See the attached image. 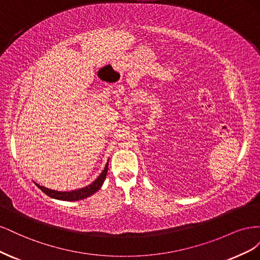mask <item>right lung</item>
<instances>
[{
  "instance_id": "right-lung-1",
  "label": "right lung",
  "mask_w": 260,
  "mask_h": 260,
  "mask_svg": "<svg viewBox=\"0 0 260 260\" xmlns=\"http://www.w3.org/2000/svg\"><path fill=\"white\" fill-rule=\"evenodd\" d=\"M107 170H108V161L106 162L105 168H104L103 171H102V174L95 180H94L91 184L86 185L82 188H78V190L67 191V192L51 190V188L44 187L42 185H39L36 182L35 183L39 188H40L42 192H44L46 195L50 196V198H52V199L59 200V201H66V202H75V201L84 200L86 198H89V196L93 195L94 193H96L101 188V186L103 185V183H104V180H105L106 175H107Z\"/></svg>"
}]
</instances>
